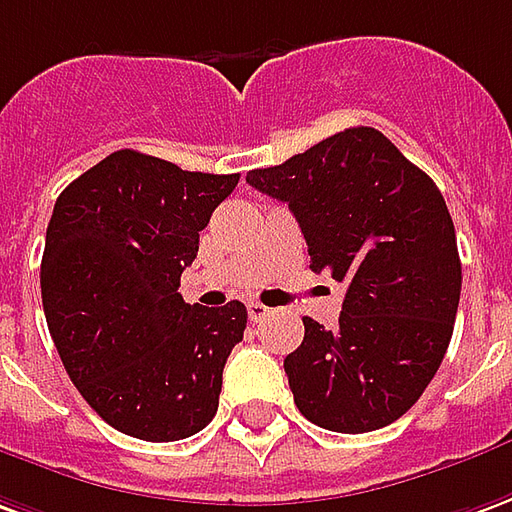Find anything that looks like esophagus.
Returning a JSON list of instances; mask_svg holds the SVG:
<instances>
[{"label": "esophagus", "instance_id": "obj_1", "mask_svg": "<svg viewBox=\"0 0 512 512\" xmlns=\"http://www.w3.org/2000/svg\"><path fill=\"white\" fill-rule=\"evenodd\" d=\"M246 310H249V318H252V321H263V318L271 313V310H268L266 305H260V302H249V305H246Z\"/></svg>", "mask_w": 512, "mask_h": 512}]
</instances>
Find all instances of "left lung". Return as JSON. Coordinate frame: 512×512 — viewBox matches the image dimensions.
Segmentation results:
<instances>
[{"label": "left lung", "instance_id": "8db88e82", "mask_svg": "<svg viewBox=\"0 0 512 512\" xmlns=\"http://www.w3.org/2000/svg\"><path fill=\"white\" fill-rule=\"evenodd\" d=\"M246 182L291 207L310 268L343 285L338 327L305 316V341L285 357L299 413L349 435L388 427L455 330L463 268L438 185L374 127L335 132Z\"/></svg>", "mask_w": 512, "mask_h": 512}]
</instances>
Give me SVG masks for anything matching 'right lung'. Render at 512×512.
Returning <instances> with one entry per match:
<instances>
[{
  "label": "right lung",
  "instance_id": "right-lung-1",
  "mask_svg": "<svg viewBox=\"0 0 512 512\" xmlns=\"http://www.w3.org/2000/svg\"><path fill=\"white\" fill-rule=\"evenodd\" d=\"M238 174L119 149L57 196L41 296L60 360L113 430L166 443L205 430L246 307L188 305L180 277Z\"/></svg>",
  "mask_w": 512,
  "mask_h": 512
}]
</instances>
